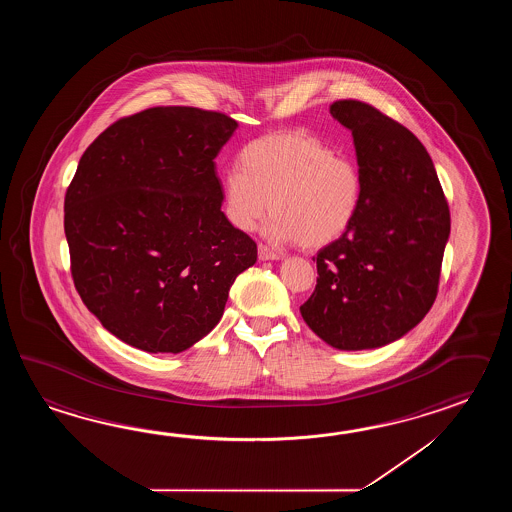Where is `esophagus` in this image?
<instances>
[{"label":"esophagus","mask_w":512,"mask_h":512,"mask_svg":"<svg viewBox=\"0 0 512 512\" xmlns=\"http://www.w3.org/2000/svg\"><path fill=\"white\" fill-rule=\"evenodd\" d=\"M258 258H260L261 261L278 260L280 254L271 251V249H267L265 245H260V247H258Z\"/></svg>","instance_id":"34e87169"}]
</instances>
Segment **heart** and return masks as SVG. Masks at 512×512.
Wrapping results in <instances>:
<instances>
[{
  "label": "heart",
  "instance_id": "1",
  "mask_svg": "<svg viewBox=\"0 0 512 512\" xmlns=\"http://www.w3.org/2000/svg\"><path fill=\"white\" fill-rule=\"evenodd\" d=\"M240 172L221 181V207L230 225L252 232L271 207L263 234L278 245L322 249L340 240L362 205V174L349 157L304 131H276L249 142Z\"/></svg>",
  "mask_w": 512,
  "mask_h": 512
}]
</instances>
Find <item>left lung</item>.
Masks as SVG:
<instances>
[{"instance_id":"8db88e82","label":"left lung","mask_w":512,"mask_h":512,"mask_svg":"<svg viewBox=\"0 0 512 512\" xmlns=\"http://www.w3.org/2000/svg\"><path fill=\"white\" fill-rule=\"evenodd\" d=\"M329 113L353 135L362 205L351 229L313 258L316 287L300 313L333 348H382L434 304L450 210L412 131L359 100H337Z\"/></svg>"}]
</instances>
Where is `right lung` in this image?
Instances as JSON below:
<instances>
[{"instance_id": "obj_1", "label": "right lung", "mask_w": 512, "mask_h": 512, "mask_svg": "<svg viewBox=\"0 0 512 512\" xmlns=\"http://www.w3.org/2000/svg\"><path fill=\"white\" fill-rule=\"evenodd\" d=\"M238 122L166 106L111 124L87 148L66 194L71 274L111 335L181 353L218 326L256 243L221 212L214 159Z\"/></svg>"}]
</instances>
